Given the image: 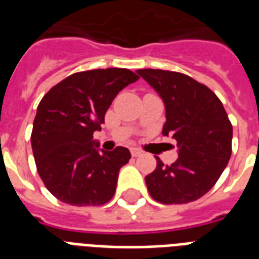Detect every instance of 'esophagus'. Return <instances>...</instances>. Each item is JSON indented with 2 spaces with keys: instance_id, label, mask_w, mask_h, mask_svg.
<instances>
[{
  "instance_id": "obj_1",
  "label": "esophagus",
  "mask_w": 259,
  "mask_h": 259,
  "mask_svg": "<svg viewBox=\"0 0 259 259\" xmlns=\"http://www.w3.org/2000/svg\"><path fill=\"white\" fill-rule=\"evenodd\" d=\"M130 153H132V156H133V157H138V156H141L142 152L141 150L136 149V148H133V149L130 150Z\"/></svg>"
}]
</instances>
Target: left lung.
<instances>
[{
    "mask_svg": "<svg viewBox=\"0 0 259 259\" xmlns=\"http://www.w3.org/2000/svg\"><path fill=\"white\" fill-rule=\"evenodd\" d=\"M165 105L164 136H172L179 158L145 177L150 196L162 204L197 200L212 188L231 157L233 125L221 99L205 84L181 72L138 70Z\"/></svg>",
    "mask_w": 259,
    "mask_h": 259,
    "instance_id": "obj_1",
    "label": "left lung"
}]
</instances>
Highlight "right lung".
Returning <instances> with one entry per match:
<instances>
[{"instance_id": "obj_1", "label": "right lung", "mask_w": 259, "mask_h": 259, "mask_svg": "<svg viewBox=\"0 0 259 259\" xmlns=\"http://www.w3.org/2000/svg\"><path fill=\"white\" fill-rule=\"evenodd\" d=\"M138 79L126 68L82 71L42 97L30 144L38 176L56 199L78 207L111 200L119 169L132 156L123 146L99 153L93 134L117 94Z\"/></svg>"}]
</instances>
